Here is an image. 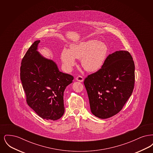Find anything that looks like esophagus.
Segmentation results:
<instances>
[{
  "label": "esophagus",
  "instance_id": "34e87169",
  "mask_svg": "<svg viewBox=\"0 0 153 153\" xmlns=\"http://www.w3.org/2000/svg\"><path fill=\"white\" fill-rule=\"evenodd\" d=\"M76 80H77V81H80V82H82V81H84V79H83V77H82L81 76H78L76 77Z\"/></svg>",
  "mask_w": 153,
  "mask_h": 153
}]
</instances>
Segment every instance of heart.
Here are the masks:
<instances>
[{"label": "heart", "mask_w": 153, "mask_h": 153, "mask_svg": "<svg viewBox=\"0 0 153 153\" xmlns=\"http://www.w3.org/2000/svg\"><path fill=\"white\" fill-rule=\"evenodd\" d=\"M105 44L96 40H89L71 46L70 50L64 48L61 53V59L64 67L71 71L76 64V58L81 59L82 66L88 72L99 71L107 56Z\"/></svg>", "instance_id": "heart-1"}]
</instances>
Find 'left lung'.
I'll return each instance as SVG.
<instances>
[{"label":"left lung","instance_id":"left-lung-1","mask_svg":"<svg viewBox=\"0 0 153 153\" xmlns=\"http://www.w3.org/2000/svg\"><path fill=\"white\" fill-rule=\"evenodd\" d=\"M135 83V65L130 53L117 51L105 59L102 68L84 81L92 113L107 119L119 112L131 96Z\"/></svg>","mask_w":153,"mask_h":153}]
</instances>
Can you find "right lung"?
<instances>
[{"label": "right lung", "instance_id": "obj_1", "mask_svg": "<svg viewBox=\"0 0 153 153\" xmlns=\"http://www.w3.org/2000/svg\"><path fill=\"white\" fill-rule=\"evenodd\" d=\"M36 41L22 58L20 76L27 104L44 119L56 120L64 114V92L73 77L37 51Z\"/></svg>", "mask_w": 153, "mask_h": 153}]
</instances>
